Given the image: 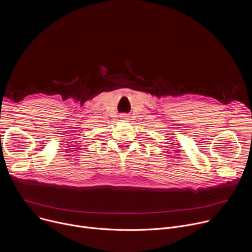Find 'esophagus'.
Listing matches in <instances>:
<instances>
[{"label":"esophagus","instance_id":"34e87169","mask_svg":"<svg viewBox=\"0 0 252 252\" xmlns=\"http://www.w3.org/2000/svg\"><path fill=\"white\" fill-rule=\"evenodd\" d=\"M121 118H122V119H123V120H124V121H126V119H127V116H126V115H123V116H122V117H121Z\"/></svg>","mask_w":252,"mask_h":252}]
</instances>
